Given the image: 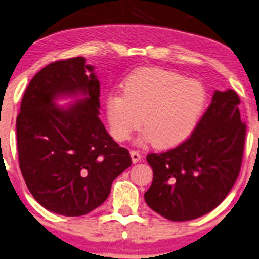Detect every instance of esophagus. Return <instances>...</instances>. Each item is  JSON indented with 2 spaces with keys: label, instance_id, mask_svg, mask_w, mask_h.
<instances>
[{
  "label": "esophagus",
  "instance_id": "obj_1",
  "mask_svg": "<svg viewBox=\"0 0 259 259\" xmlns=\"http://www.w3.org/2000/svg\"><path fill=\"white\" fill-rule=\"evenodd\" d=\"M130 155H132V160L134 163H137L141 160V158H142V155H141L137 150H132V152H130Z\"/></svg>",
  "mask_w": 259,
  "mask_h": 259
}]
</instances>
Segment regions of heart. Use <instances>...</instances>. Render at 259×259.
<instances>
[{
	"mask_svg": "<svg viewBox=\"0 0 259 259\" xmlns=\"http://www.w3.org/2000/svg\"><path fill=\"white\" fill-rule=\"evenodd\" d=\"M208 101L204 84L162 68H141L125 78L122 94L105 101L111 135L118 142L142 125V142L169 149L184 143L201 120Z\"/></svg>",
	"mask_w": 259,
	"mask_h": 259,
	"instance_id": "heart-1",
	"label": "heart"
}]
</instances>
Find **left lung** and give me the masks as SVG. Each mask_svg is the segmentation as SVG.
I'll list each match as a JSON object with an SVG mask.
<instances>
[{"label": "left lung", "instance_id": "8db88e82", "mask_svg": "<svg viewBox=\"0 0 259 259\" xmlns=\"http://www.w3.org/2000/svg\"><path fill=\"white\" fill-rule=\"evenodd\" d=\"M233 90L215 91L192 135L176 148L150 153V209L171 221L194 220L218 207L240 172L246 135Z\"/></svg>", "mask_w": 259, "mask_h": 259}]
</instances>
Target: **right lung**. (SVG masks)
Returning a JSON list of instances; mask_svg holds the SVG:
<instances>
[{
    "instance_id": "1",
    "label": "right lung",
    "mask_w": 259,
    "mask_h": 259,
    "mask_svg": "<svg viewBox=\"0 0 259 259\" xmlns=\"http://www.w3.org/2000/svg\"><path fill=\"white\" fill-rule=\"evenodd\" d=\"M63 95H82L63 109ZM100 83L86 58L50 63L26 88L16 117L19 166L26 185L45 209L81 217L106 201L114 178L132 165L127 149L99 118Z\"/></svg>"
}]
</instances>
